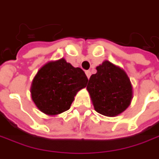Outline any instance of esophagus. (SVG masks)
<instances>
[{
	"mask_svg": "<svg viewBox=\"0 0 159 159\" xmlns=\"http://www.w3.org/2000/svg\"><path fill=\"white\" fill-rule=\"evenodd\" d=\"M85 73H86V75H87V77H88V79H89L90 76H91V72H90L89 70H86V71H85Z\"/></svg>",
	"mask_w": 159,
	"mask_h": 159,
	"instance_id": "1",
	"label": "esophagus"
}]
</instances>
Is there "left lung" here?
Returning <instances> with one entry per match:
<instances>
[{
  "label": "left lung",
  "mask_w": 159,
  "mask_h": 159,
  "mask_svg": "<svg viewBox=\"0 0 159 159\" xmlns=\"http://www.w3.org/2000/svg\"><path fill=\"white\" fill-rule=\"evenodd\" d=\"M87 90L95 111L107 117H116L125 111L133 99L130 79L121 67L105 60L96 66Z\"/></svg>",
  "instance_id": "8db88e82"
}]
</instances>
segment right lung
<instances>
[{
  "label": "right lung",
  "instance_id": "add662e5",
  "mask_svg": "<svg viewBox=\"0 0 159 159\" xmlns=\"http://www.w3.org/2000/svg\"><path fill=\"white\" fill-rule=\"evenodd\" d=\"M89 81L85 72L64 58L45 64L34 76L31 97L41 112L57 116L70 109L77 93Z\"/></svg>",
  "mask_w": 159,
  "mask_h": 159
}]
</instances>
